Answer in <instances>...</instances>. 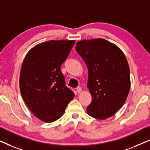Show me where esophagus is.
I'll return each mask as SVG.
<instances>
[{
  "mask_svg": "<svg viewBox=\"0 0 150 150\" xmlns=\"http://www.w3.org/2000/svg\"><path fill=\"white\" fill-rule=\"evenodd\" d=\"M76 91H77L78 93H81V91H82V88H81V87H78L76 88Z\"/></svg>",
  "mask_w": 150,
  "mask_h": 150,
  "instance_id": "esophagus-1",
  "label": "esophagus"
}]
</instances>
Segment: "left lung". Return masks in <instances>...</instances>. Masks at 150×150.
I'll return each instance as SVG.
<instances>
[{
  "instance_id": "left-lung-1",
  "label": "left lung",
  "mask_w": 150,
  "mask_h": 150,
  "mask_svg": "<svg viewBox=\"0 0 150 150\" xmlns=\"http://www.w3.org/2000/svg\"><path fill=\"white\" fill-rule=\"evenodd\" d=\"M76 50L88 69L87 87L92 97L88 115L98 120L110 117L123 106L130 91L126 57L116 45L100 38L80 41Z\"/></svg>"
}]
</instances>
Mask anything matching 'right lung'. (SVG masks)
<instances>
[{
  "mask_svg": "<svg viewBox=\"0 0 150 150\" xmlns=\"http://www.w3.org/2000/svg\"><path fill=\"white\" fill-rule=\"evenodd\" d=\"M75 44L74 40H50L30 49L22 63L20 89L33 113L45 122L61 117L74 98L65 86L61 65Z\"/></svg>",
  "mask_w": 150,
  "mask_h": 150,
  "instance_id": "obj_1",
  "label": "right lung"
}]
</instances>
